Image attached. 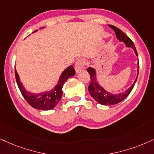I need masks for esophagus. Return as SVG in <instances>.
<instances>
[{"mask_svg": "<svg viewBox=\"0 0 154 154\" xmlns=\"http://www.w3.org/2000/svg\"><path fill=\"white\" fill-rule=\"evenodd\" d=\"M85 65H86V60L83 59V58H80V59H79L75 64V71H80V70L82 69L83 66Z\"/></svg>", "mask_w": 154, "mask_h": 154, "instance_id": "esophagus-1", "label": "esophagus"}]
</instances>
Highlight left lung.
Masks as SVG:
<instances>
[{
    "instance_id": "left-lung-1",
    "label": "left lung",
    "mask_w": 154,
    "mask_h": 154,
    "mask_svg": "<svg viewBox=\"0 0 154 154\" xmlns=\"http://www.w3.org/2000/svg\"><path fill=\"white\" fill-rule=\"evenodd\" d=\"M109 26L111 27L112 29L115 31L117 38L120 41H123V42L126 43V46L131 47V48H134L136 56H138L137 51H136V49L135 48V45L134 44V42L130 39V38L127 36L126 34L123 33L121 30L118 28L117 27H116V26H113V25H109ZM87 71L88 72L91 78V82L88 88V92L89 94H91V96L94 98L96 101L102 104V105H114V104L120 103V102L124 100L125 98L130 94V93L131 92L132 89L134 88V85H135V83L136 82V80H137L138 71H139V62H138L137 78H136L135 81H134V84H133L129 88L127 89L124 93L120 94H110V93L107 92L106 91L104 90L101 86H100L99 84L96 82V79H95V74H96V72H95V70L94 68H87Z\"/></svg>"
}]
</instances>
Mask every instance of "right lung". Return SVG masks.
<instances>
[{
  "mask_svg": "<svg viewBox=\"0 0 154 154\" xmlns=\"http://www.w3.org/2000/svg\"><path fill=\"white\" fill-rule=\"evenodd\" d=\"M75 73V71L73 66H69L63 72L58 85L52 91L42 93V94H30L25 90L22 83H20V79H19L18 74L17 73L16 70L15 69V75H16L17 84H18V86L23 96L30 106L35 109L43 110V111L51 110L58 105V103L61 99L63 94L62 88L64 83L67 81L68 79L74 75Z\"/></svg>",
  "mask_w": 154,
  "mask_h": 154,
  "instance_id": "1",
  "label": "right lung"
}]
</instances>
